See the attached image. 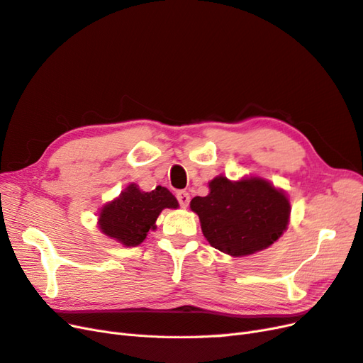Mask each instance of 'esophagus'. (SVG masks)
<instances>
[{
  "label": "esophagus",
  "mask_w": 363,
  "mask_h": 363,
  "mask_svg": "<svg viewBox=\"0 0 363 363\" xmlns=\"http://www.w3.org/2000/svg\"><path fill=\"white\" fill-rule=\"evenodd\" d=\"M177 200L182 207H188L189 201H191V196L186 191H180V192H177Z\"/></svg>",
  "instance_id": "obj_1"
}]
</instances>
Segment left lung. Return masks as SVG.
<instances>
[{
  "instance_id": "obj_1",
  "label": "left lung",
  "mask_w": 363,
  "mask_h": 363,
  "mask_svg": "<svg viewBox=\"0 0 363 363\" xmlns=\"http://www.w3.org/2000/svg\"><path fill=\"white\" fill-rule=\"evenodd\" d=\"M208 195L195 196L191 208L199 215L204 238L225 255L242 257L265 250L289 224L286 194L259 177L238 182L218 175Z\"/></svg>"
}]
</instances>
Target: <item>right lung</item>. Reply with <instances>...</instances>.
<instances>
[{
    "label": "right lung",
    "mask_w": 363,
    "mask_h": 363,
    "mask_svg": "<svg viewBox=\"0 0 363 363\" xmlns=\"http://www.w3.org/2000/svg\"><path fill=\"white\" fill-rule=\"evenodd\" d=\"M177 208L179 201L167 189L142 192L136 183L128 184L118 199L103 206L98 227L101 232L125 247L144 242L150 230L156 228V219L163 208Z\"/></svg>",
    "instance_id": "obj_1"
}]
</instances>
